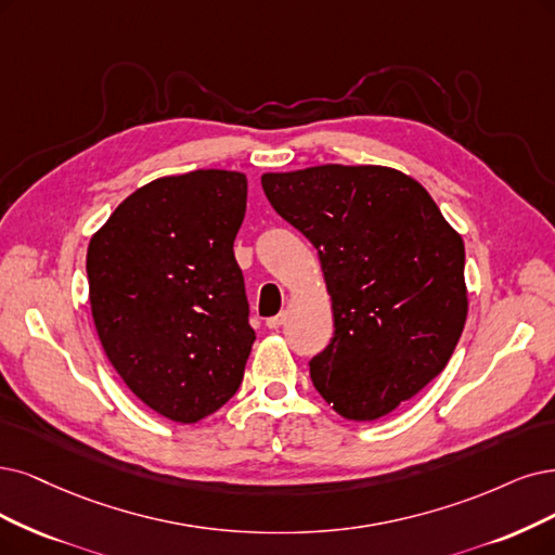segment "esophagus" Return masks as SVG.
Here are the masks:
<instances>
[{
	"mask_svg": "<svg viewBox=\"0 0 555 555\" xmlns=\"http://www.w3.org/2000/svg\"><path fill=\"white\" fill-rule=\"evenodd\" d=\"M285 322H288V313H285V311H281L279 315H272V318L264 320V324L270 326V330H281Z\"/></svg>",
	"mask_w": 555,
	"mask_h": 555,
	"instance_id": "1",
	"label": "esophagus"
}]
</instances>
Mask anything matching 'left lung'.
Returning a JSON list of instances; mask_svg holds the SVG:
<instances>
[{"label": "left lung", "instance_id": "8db88e82", "mask_svg": "<svg viewBox=\"0 0 555 555\" xmlns=\"http://www.w3.org/2000/svg\"><path fill=\"white\" fill-rule=\"evenodd\" d=\"M274 210L318 249L334 338L311 361L347 421L412 400L453 357L468 293L464 242L418 180L391 167L320 164L262 173Z\"/></svg>", "mask_w": 555, "mask_h": 555}]
</instances>
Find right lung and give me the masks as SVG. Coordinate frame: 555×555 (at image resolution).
Returning a JSON list of instances; mask_svg holds the SVG:
<instances>
[{"mask_svg": "<svg viewBox=\"0 0 555 555\" xmlns=\"http://www.w3.org/2000/svg\"><path fill=\"white\" fill-rule=\"evenodd\" d=\"M246 176L198 169L132 192L89 242L95 332L159 416L198 423L240 388L256 334L233 242Z\"/></svg>", "mask_w": 555, "mask_h": 555, "instance_id": "add662e5", "label": "right lung"}]
</instances>
